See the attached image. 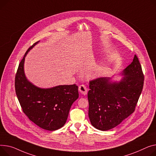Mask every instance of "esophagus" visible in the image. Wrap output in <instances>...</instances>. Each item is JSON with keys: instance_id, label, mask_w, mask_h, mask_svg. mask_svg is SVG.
Masks as SVG:
<instances>
[{"instance_id": "esophagus-1", "label": "esophagus", "mask_w": 156, "mask_h": 156, "mask_svg": "<svg viewBox=\"0 0 156 156\" xmlns=\"http://www.w3.org/2000/svg\"><path fill=\"white\" fill-rule=\"evenodd\" d=\"M78 90H79L80 93L83 95H85L87 93V88L84 85H80L78 88Z\"/></svg>"}]
</instances>
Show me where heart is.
<instances>
[{
    "mask_svg": "<svg viewBox=\"0 0 156 156\" xmlns=\"http://www.w3.org/2000/svg\"><path fill=\"white\" fill-rule=\"evenodd\" d=\"M104 61H101L95 66L92 67L88 73V77L90 80H95L100 78L104 70Z\"/></svg>",
    "mask_w": 156,
    "mask_h": 156,
    "instance_id": "obj_1",
    "label": "heart"
}]
</instances>
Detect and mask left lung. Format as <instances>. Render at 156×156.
<instances>
[{
	"label": "left lung",
	"instance_id": "left-lung-1",
	"mask_svg": "<svg viewBox=\"0 0 156 156\" xmlns=\"http://www.w3.org/2000/svg\"><path fill=\"white\" fill-rule=\"evenodd\" d=\"M119 81L103 77L91 81L88 93L91 125L106 131L115 127L134 112L144 85L142 67L136 55L119 73Z\"/></svg>",
	"mask_w": 156,
	"mask_h": 156
}]
</instances>
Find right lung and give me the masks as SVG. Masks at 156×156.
<instances>
[{"instance_id": "1", "label": "right lung", "mask_w": 156, "mask_h": 156, "mask_svg": "<svg viewBox=\"0 0 156 156\" xmlns=\"http://www.w3.org/2000/svg\"><path fill=\"white\" fill-rule=\"evenodd\" d=\"M40 41L30 47L19 65L15 78L16 93L24 113L39 127L53 131L65 124L70 108L79 97L76 85L40 88L31 83L24 71L25 58Z\"/></svg>"}]
</instances>
